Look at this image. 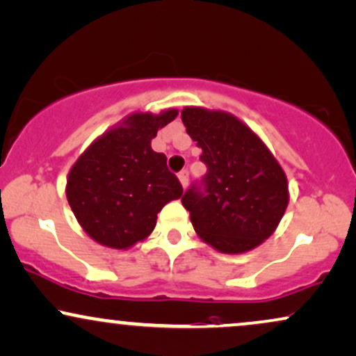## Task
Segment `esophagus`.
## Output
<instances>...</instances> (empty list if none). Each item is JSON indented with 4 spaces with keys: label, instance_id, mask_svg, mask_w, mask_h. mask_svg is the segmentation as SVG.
<instances>
[{
    "label": "esophagus",
    "instance_id": "obj_1",
    "mask_svg": "<svg viewBox=\"0 0 356 356\" xmlns=\"http://www.w3.org/2000/svg\"><path fill=\"white\" fill-rule=\"evenodd\" d=\"M179 181H181L182 187H187V184H189V170H181V172H179Z\"/></svg>",
    "mask_w": 356,
    "mask_h": 356
}]
</instances>
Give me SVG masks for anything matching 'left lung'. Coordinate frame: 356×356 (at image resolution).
Wrapping results in <instances>:
<instances>
[{"label":"left lung","mask_w":356,"mask_h":356,"mask_svg":"<svg viewBox=\"0 0 356 356\" xmlns=\"http://www.w3.org/2000/svg\"><path fill=\"white\" fill-rule=\"evenodd\" d=\"M182 122L207 172L182 195L202 241L242 254L268 238L289 205L285 172L245 124L222 111L186 108Z\"/></svg>","instance_id":"8db88e82"}]
</instances>
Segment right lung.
Listing matches in <instances>:
<instances>
[{
	"mask_svg": "<svg viewBox=\"0 0 356 356\" xmlns=\"http://www.w3.org/2000/svg\"><path fill=\"white\" fill-rule=\"evenodd\" d=\"M177 111L132 114L86 149L67 175L66 197L89 237L113 248L144 241L157 213L182 195L167 157L152 151L157 131L174 121Z\"/></svg>",
	"mask_w": 356,
	"mask_h": 356,
	"instance_id": "1",
	"label": "right lung"
}]
</instances>
